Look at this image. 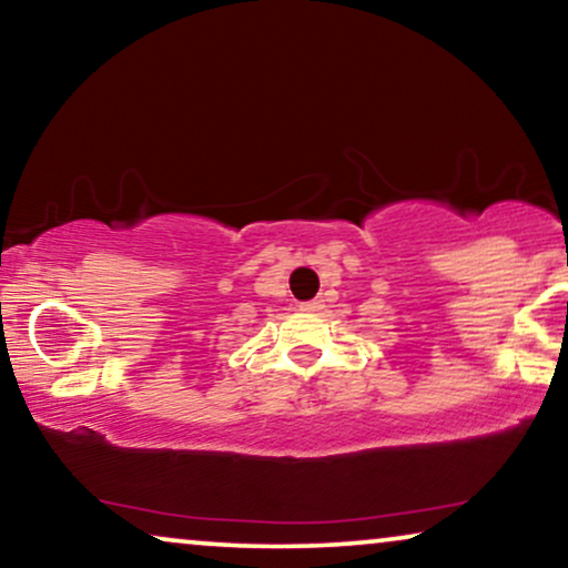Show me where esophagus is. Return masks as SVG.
<instances>
[{
    "mask_svg": "<svg viewBox=\"0 0 568 568\" xmlns=\"http://www.w3.org/2000/svg\"><path fill=\"white\" fill-rule=\"evenodd\" d=\"M301 308H304V312H320L322 301H306V304H301Z\"/></svg>",
    "mask_w": 568,
    "mask_h": 568,
    "instance_id": "esophagus-1",
    "label": "esophagus"
}]
</instances>
